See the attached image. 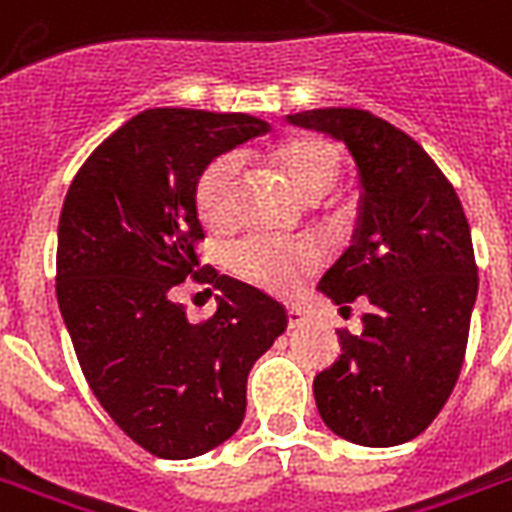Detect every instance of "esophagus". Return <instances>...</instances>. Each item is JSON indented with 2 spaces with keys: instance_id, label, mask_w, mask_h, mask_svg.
I'll use <instances>...</instances> for the list:
<instances>
[{
  "instance_id": "esophagus-1",
  "label": "esophagus",
  "mask_w": 512,
  "mask_h": 512,
  "mask_svg": "<svg viewBox=\"0 0 512 512\" xmlns=\"http://www.w3.org/2000/svg\"><path fill=\"white\" fill-rule=\"evenodd\" d=\"M303 322H306V317L300 314L298 308H290V311H287V327H300Z\"/></svg>"
}]
</instances>
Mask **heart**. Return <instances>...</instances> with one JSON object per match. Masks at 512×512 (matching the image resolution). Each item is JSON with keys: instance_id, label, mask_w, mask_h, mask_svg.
<instances>
[{"instance_id": "obj_1", "label": "heart", "mask_w": 512, "mask_h": 512, "mask_svg": "<svg viewBox=\"0 0 512 512\" xmlns=\"http://www.w3.org/2000/svg\"><path fill=\"white\" fill-rule=\"evenodd\" d=\"M273 163L287 177L292 190L306 201H317L330 193L343 171L338 147L314 134L284 139L273 150ZM236 179H239V161L233 155L214 158L198 174L193 204L206 228L225 230L236 220ZM228 265L239 279L255 284L260 290L273 295H292L317 271L319 255L311 244L255 236L230 247Z\"/></svg>"}]
</instances>
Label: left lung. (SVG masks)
<instances>
[{
    "label": "left lung",
    "instance_id": "1",
    "mask_svg": "<svg viewBox=\"0 0 512 512\" xmlns=\"http://www.w3.org/2000/svg\"><path fill=\"white\" fill-rule=\"evenodd\" d=\"M290 123L343 139L365 187L357 241L319 290L370 308L360 335L338 330L341 357L314 378L319 416L351 443L400 446L435 421L462 373L478 295L462 201L419 142L368 109H306Z\"/></svg>",
    "mask_w": 512,
    "mask_h": 512
}]
</instances>
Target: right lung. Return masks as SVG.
Segmentation results:
<instances>
[{
    "instance_id": "right-lung-1",
    "label": "right lung",
    "mask_w": 512,
    "mask_h": 512,
    "mask_svg": "<svg viewBox=\"0 0 512 512\" xmlns=\"http://www.w3.org/2000/svg\"><path fill=\"white\" fill-rule=\"evenodd\" d=\"M260 117L144 109L74 174L58 220L56 295L83 376L109 419L161 459H190L241 427L247 376L284 308L198 260V174L268 134ZM185 278L221 290L198 326L173 303Z\"/></svg>"
}]
</instances>
